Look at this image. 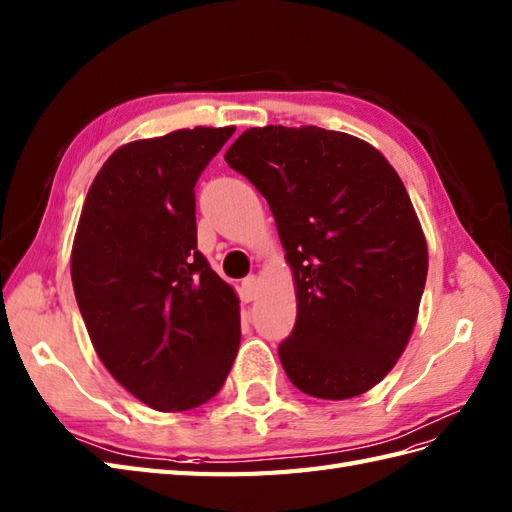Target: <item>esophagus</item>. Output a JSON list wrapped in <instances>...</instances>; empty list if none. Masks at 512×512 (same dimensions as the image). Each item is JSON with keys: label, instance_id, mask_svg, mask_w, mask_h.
<instances>
[{"label": "esophagus", "instance_id": "esophagus-1", "mask_svg": "<svg viewBox=\"0 0 512 512\" xmlns=\"http://www.w3.org/2000/svg\"><path fill=\"white\" fill-rule=\"evenodd\" d=\"M256 297H258V278L249 276L241 284V299L243 302H254Z\"/></svg>", "mask_w": 512, "mask_h": 512}]
</instances>
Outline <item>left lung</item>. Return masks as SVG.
Returning a JSON list of instances; mask_svg holds the SVG:
<instances>
[{"label":"left lung","instance_id":"obj_1","mask_svg":"<svg viewBox=\"0 0 512 512\" xmlns=\"http://www.w3.org/2000/svg\"><path fill=\"white\" fill-rule=\"evenodd\" d=\"M226 162L267 199L293 269L286 376L319 400L367 393L406 350L428 276L404 182L373 145L317 126L249 128Z\"/></svg>","mask_w":512,"mask_h":512}]
</instances>
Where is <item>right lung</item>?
<instances>
[{
	"label": "right lung",
	"instance_id": "obj_1",
	"mask_svg": "<svg viewBox=\"0 0 512 512\" xmlns=\"http://www.w3.org/2000/svg\"><path fill=\"white\" fill-rule=\"evenodd\" d=\"M232 134L197 126L121 145L73 239L71 282L99 360L162 413L215 397L239 352V297L197 252L195 223V182Z\"/></svg>",
	"mask_w": 512,
	"mask_h": 512
}]
</instances>
